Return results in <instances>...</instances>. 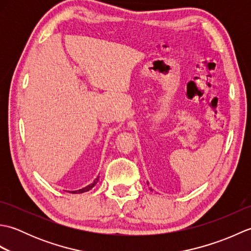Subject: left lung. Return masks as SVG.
Here are the masks:
<instances>
[{
  "label": "left lung",
  "mask_w": 251,
  "mask_h": 251,
  "mask_svg": "<svg viewBox=\"0 0 251 251\" xmlns=\"http://www.w3.org/2000/svg\"><path fill=\"white\" fill-rule=\"evenodd\" d=\"M150 190H151V191H153V190H152V188H150Z\"/></svg>",
  "instance_id": "obj_1"
}]
</instances>
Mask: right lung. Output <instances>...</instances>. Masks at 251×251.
<instances>
[{
    "instance_id": "right-lung-1",
    "label": "right lung",
    "mask_w": 251,
    "mask_h": 251,
    "mask_svg": "<svg viewBox=\"0 0 251 251\" xmlns=\"http://www.w3.org/2000/svg\"><path fill=\"white\" fill-rule=\"evenodd\" d=\"M98 180H99V176L97 178H96L95 180H94V182L93 183H90L89 185H87V186H85V188H83V189H79V190H76V191H70L71 193H73V194H79V193H84V192H87V191H89L90 189H93L94 186L96 185V183L98 182Z\"/></svg>"
}]
</instances>
